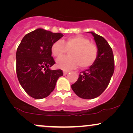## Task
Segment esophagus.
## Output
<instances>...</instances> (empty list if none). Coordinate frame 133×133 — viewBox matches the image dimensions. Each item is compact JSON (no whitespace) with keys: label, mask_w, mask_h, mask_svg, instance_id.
<instances>
[{"label":"esophagus","mask_w":133,"mask_h":133,"mask_svg":"<svg viewBox=\"0 0 133 133\" xmlns=\"http://www.w3.org/2000/svg\"><path fill=\"white\" fill-rule=\"evenodd\" d=\"M69 72V71H63V74H64V75H66L67 74H68V73Z\"/></svg>","instance_id":"esophagus-1"}]
</instances>
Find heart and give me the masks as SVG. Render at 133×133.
Masks as SVG:
<instances>
[{
	"instance_id": "obj_1",
	"label": "heart",
	"mask_w": 133,
	"mask_h": 133,
	"mask_svg": "<svg viewBox=\"0 0 133 133\" xmlns=\"http://www.w3.org/2000/svg\"><path fill=\"white\" fill-rule=\"evenodd\" d=\"M69 50V56L57 61L58 68L69 69L79 65L82 68H88L95 62L98 56V49L95 44L90 42L88 38L79 35L63 41H56L51 47L52 53L57 58L61 57Z\"/></svg>"
}]
</instances>
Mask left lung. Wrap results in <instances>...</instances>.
Instances as JSON below:
<instances>
[{
  "label": "left lung",
  "instance_id": "left-lung-1",
  "mask_svg": "<svg viewBox=\"0 0 133 133\" xmlns=\"http://www.w3.org/2000/svg\"><path fill=\"white\" fill-rule=\"evenodd\" d=\"M91 33L98 49L96 61L89 69L81 72L79 78L71 86L77 96L85 99L98 97L106 89L114 71L112 50L104 38Z\"/></svg>",
  "mask_w": 133,
  "mask_h": 133
}]
</instances>
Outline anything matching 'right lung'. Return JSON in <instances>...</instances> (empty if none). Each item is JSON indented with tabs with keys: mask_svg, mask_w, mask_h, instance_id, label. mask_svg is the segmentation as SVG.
I'll use <instances>...</instances> for the list:
<instances>
[{
	"mask_svg": "<svg viewBox=\"0 0 133 133\" xmlns=\"http://www.w3.org/2000/svg\"><path fill=\"white\" fill-rule=\"evenodd\" d=\"M63 37L37 29L25 35L16 52V72L20 84L30 96L36 99L45 98L54 91L56 82L63 75L61 69L51 70L55 64L51 47Z\"/></svg>",
	"mask_w": 133,
	"mask_h": 133,
	"instance_id": "obj_1",
	"label": "right lung"
}]
</instances>
